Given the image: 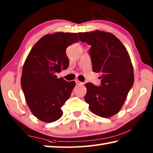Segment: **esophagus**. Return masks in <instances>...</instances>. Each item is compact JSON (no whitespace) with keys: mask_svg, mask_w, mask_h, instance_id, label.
<instances>
[{"mask_svg":"<svg viewBox=\"0 0 153 153\" xmlns=\"http://www.w3.org/2000/svg\"><path fill=\"white\" fill-rule=\"evenodd\" d=\"M76 83L77 85H83V83L79 82V80H76Z\"/></svg>","mask_w":153,"mask_h":153,"instance_id":"1","label":"esophagus"}]
</instances>
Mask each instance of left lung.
I'll return each instance as SVG.
<instances>
[{
    "label": "left lung",
    "instance_id": "1",
    "mask_svg": "<svg viewBox=\"0 0 153 153\" xmlns=\"http://www.w3.org/2000/svg\"><path fill=\"white\" fill-rule=\"evenodd\" d=\"M79 41L90 45L94 72L100 73V86L87 83L84 97L95 114L109 118L119 112L134 85V67L124 45L111 33L96 30L79 33Z\"/></svg>",
    "mask_w": 153,
    "mask_h": 153
}]
</instances>
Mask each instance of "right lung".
Segmentation results:
<instances>
[{"mask_svg":"<svg viewBox=\"0 0 153 153\" xmlns=\"http://www.w3.org/2000/svg\"><path fill=\"white\" fill-rule=\"evenodd\" d=\"M78 33L56 32L41 37L25 61L21 86L31 112L44 122L56 121L63 114L61 107L70 98L76 82L57 78L69 60L66 48L79 41Z\"/></svg>","mask_w":153,"mask_h":153,"instance_id":"obj_1","label":"right lung"}]
</instances>
